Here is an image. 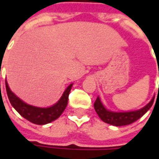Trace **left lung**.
I'll return each mask as SVG.
<instances>
[{"label":"left lung","mask_w":159,"mask_h":159,"mask_svg":"<svg viewBox=\"0 0 159 159\" xmlns=\"http://www.w3.org/2000/svg\"><path fill=\"white\" fill-rule=\"evenodd\" d=\"M153 102H154V98L146 106L139 111H129V112H112V111L106 110L100 101V98L97 97L95 103H94V107H95V111L98 114L99 118L103 122L116 125V126H121V125L132 124V123L135 122L137 119H140L141 117H143L144 114L150 110Z\"/></svg>","instance_id":"left-lung-1"}]
</instances>
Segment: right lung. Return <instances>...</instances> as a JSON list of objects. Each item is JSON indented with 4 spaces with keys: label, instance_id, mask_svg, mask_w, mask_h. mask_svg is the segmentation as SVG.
Returning a JSON list of instances; mask_svg holds the SVG:
<instances>
[{
    "label": "right lung",
    "instance_id": "1",
    "mask_svg": "<svg viewBox=\"0 0 159 159\" xmlns=\"http://www.w3.org/2000/svg\"><path fill=\"white\" fill-rule=\"evenodd\" d=\"M6 85V91L9 97V100L11 105L15 108V110L21 115L23 118L27 119L28 121L36 124V125H45L56 120L60 117L63 113L64 109L68 103V97L70 94V89L72 84L66 89L64 95H62L61 99L53 106L49 108H39L29 105L27 103L21 101L17 96H16L9 89L8 83L5 80Z\"/></svg>",
    "mask_w": 159,
    "mask_h": 159
}]
</instances>
